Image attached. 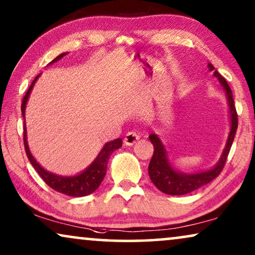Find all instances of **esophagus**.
<instances>
[{"label": "esophagus", "instance_id": "1", "mask_svg": "<svg viewBox=\"0 0 255 255\" xmlns=\"http://www.w3.org/2000/svg\"><path fill=\"white\" fill-rule=\"evenodd\" d=\"M140 139V134L137 131H130L128 132L127 135L124 137V144L127 146H132L135 144V141Z\"/></svg>", "mask_w": 255, "mask_h": 255}]
</instances>
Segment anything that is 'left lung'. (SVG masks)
<instances>
[{
  "label": "left lung",
  "mask_w": 255,
  "mask_h": 255,
  "mask_svg": "<svg viewBox=\"0 0 255 255\" xmlns=\"http://www.w3.org/2000/svg\"><path fill=\"white\" fill-rule=\"evenodd\" d=\"M208 67L209 71H214V76L217 78L226 94V100H228L229 104L230 122H231L228 140H226L225 147L223 149V153L218 162L211 169L190 174L180 172V170L174 168L172 163L169 162L168 154H167L166 147L162 144L161 139L154 133L149 134L148 138L153 146H154V152H153V156L148 165V175L151 177L152 182L154 183V186L165 194L174 195V196L189 194L191 191L197 190L198 188L205 186V184H208L212 180L216 179L219 175V173L222 172V169L224 168L230 148H231L233 139H235L237 128H238V115H237L236 111L232 92L226 80L216 71L214 66L208 64Z\"/></svg>",
  "instance_id": "left-lung-1"
}]
</instances>
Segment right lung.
I'll use <instances>...</instances> for the list:
<instances>
[{
    "label": "right lung",
    "instance_id": "right-lung-1",
    "mask_svg": "<svg viewBox=\"0 0 255 255\" xmlns=\"http://www.w3.org/2000/svg\"><path fill=\"white\" fill-rule=\"evenodd\" d=\"M67 53H61L59 54L54 60H52L48 65L54 64L60 60L62 57ZM40 74L36 76V79L33 80L32 83H31L29 90H27L25 96L23 97L22 102V115L24 118V147H25V152L27 158H29L31 165L34 167V169L37 170L38 174H39L41 179L44 180V182L47 184L48 187H51L52 189L55 191H59V193L67 195V196H73V197H82L87 196V195L92 194L95 191L97 188L100 187L101 182H102L104 176H106L107 173V166L108 161H109V156L114 151H116L117 148L122 147L123 145V141H122L121 138L115 139L113 141L107 142L106 145L103 146V148L101 149L99 155L96 156L95 160L90 163V165L87 167V168L83 170V172L76 174V175L73 176H62V175H57V174L48 172V170L44 169L39 163L37 162V160L33 158V155L31 154L29 145H27L26 140V125H25V108L27 100H29V96L31 94V90H32L34 83L39 78Z\"/></svg>",
    "mask_w": 255,
    "mask_h": 255
}]
</instances>
